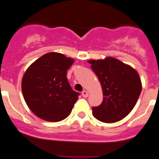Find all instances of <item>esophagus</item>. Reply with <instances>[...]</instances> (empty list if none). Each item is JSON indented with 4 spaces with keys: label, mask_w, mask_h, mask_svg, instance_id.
<instances>
[{
    "label": "esophagus",
    "mask_w": 159,
    "mask_h": 159,
    "mask_svg": "<svg viewBox=\"0 0 159 159\" xmlns=\"http://www.w3.org/2000/svg\"><path fill=\"white\" fill-rule=\"evenodd\" d=\"M82 94L84 98H86V97H88V95H89V94H88V92L86 91V90H83V91L82 92Z\"/></svg>",
    "instance_id": "34e87169"
}]
</instances>
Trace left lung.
I'll use <instances>...</instances> for the list:
<instances>
[{"mask_svg":"<svg viewBox=\"0 0 159 159\" xmlns=\"http://www.w3.org/2000/svg\"><path fill=\"white\" fill-rule=\"evenodd\" d=\"M91 69L102 86L103 99L93 107V116L104 123L120 120L131 112L142 89L136 69L113 57L90 60Z\"/></svg>","mask_w":159,"mask_h":159,"instance_id":"8db88e82","label":"left lung"}]
</instances>
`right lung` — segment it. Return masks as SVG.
Here are the masks:
<instances>
[{
  "instance_id": "1",
  "label": "right lung",
  "mask_w": 159,
  "mask_h": 159,
  "mask_svg": "<svg viewBox=\"0 0 159 159\" xmlns=\"http://www.w3.org/2000/svg\"><path fill=\"white\" fill-rule=\"evenodd\" d=\"M74 60L58 52H48L28 67L22 79L25 102L39 118L50 122L65 120L71 113L79 93L73 91L67 70Z\"/></svg>"
}]
</instances>
